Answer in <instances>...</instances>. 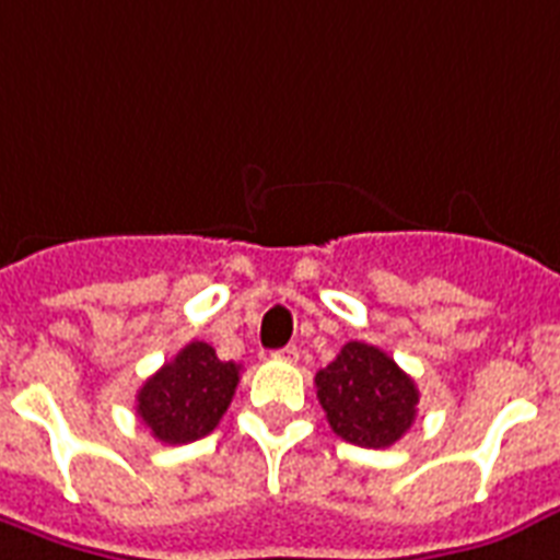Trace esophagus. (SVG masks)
I'll use <instances>...</instances> for the list:
<instances>
[{"instance_id":"1","label":"esophagus","mask_w":560,"mask_h":560,"mask_svg":"<svg viewBox=\"0 0 560 560\" xmlns=\"http://www.w3.org/2000/svg\"><path fill=\"white\" fill-rule=\"evenodd\" d=\"M275 359H280V362H298V359H301V350L294 348V345H285V348L275 350Z\"/></svg>"}]
</instances>
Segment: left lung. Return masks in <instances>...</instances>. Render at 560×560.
Instances as JSON below:
<instances>
[{"mask_svg":"<svg viewBox=\"0 0 560 560\" xmlns=\"http://www.w3.org/2000/svg\"><path fill=\"white\" fill-rule=\"evenodd\" d=\"M320 409L332 432L350 444L380 450L400 441L418 415V385L388 353L365 341H348L315 374Z\"/></svg>","mask_w":560,"mask_h":560,"instance_id":"left-lung-1","label":"left lung"}]
</instances>
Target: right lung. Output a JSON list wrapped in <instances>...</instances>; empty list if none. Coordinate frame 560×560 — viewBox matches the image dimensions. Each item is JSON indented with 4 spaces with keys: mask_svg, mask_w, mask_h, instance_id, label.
<instances>
[{
    "mask_svg": "<svg viewBox=\"0 0 560 560\" xmlns=\"http://www.w3.org/2000/svg\"><path fill=\"white\" fill-rule=\"evenodd\" d=\"M236 362H221L207 341H189L172 362L142 383L137 415L163 444L210 435L240 385Z\"/></svg>",
    "mask_w": 560,
    "mask_h": 560,
    "instance_id": "obj_1",
    "label": "right lung"
}]
</instances>
